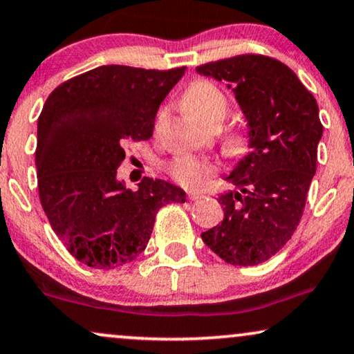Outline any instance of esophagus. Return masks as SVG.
<instances>
[{
  "label": "esophagus",
  "instance_id": "1",
  "mask_svg": "<svg viewBox=\"0 0 354 354\" xmlns=\"http://www.w3.org/2000/svg\"><path fill=\"white\" fill-rule=\"evenodd\" d=\"M189 199L191 201H199V199H202V197H204V194H202V192H196V191H192V192H189Z\"/></svg>",
  "mask_w": 354,
  "mask_h": 354
}]
</instances>
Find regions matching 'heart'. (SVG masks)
I'll return each mask as SVG.
<instances>
[{
    "mask_svg": "<svg viewBox=\"0 0 354 354\" xmlns=\"http://www.w3.org/2000/svg\"><path fill=\"white\" fill-rule=\"evenodd\" d=\"M183 105L196 120L212 128H218L228 113V98L223 91L207 79L194 81L183 95ZM167 110L162 108L157 115V122H162ZM225 150L234 160H244L252 152V140L246 129H232L225 136ZM168 173L174 181L186 187L199 186L207 176L215 173V167L204 158L194 155H178L168 163Z\"/></svg>",
    "mask_w": 354,
    "mask_h": 354,
    "instance_id": "b5f03b06",
    "label": "heart"
}]
</instances>
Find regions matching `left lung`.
Returning <instances> with one entry per match:
<instances>
[{
    "instance_id": "obj_1",
    "label": "left lung",
    "mask_w": 354,
    "mask_h": 354,
    "mask_svg": "<svg viewBox=\"0 0 354 354\" xmlns=\"http://www.w3.org/2000/svg\"><path fill=\"white\" fill-rule=\"evenodd\" d=\"M233 87L248 120L252 152L226 176L223 221L202 241L232 266H257L290 241L303 216L322 138L319 106L281 61L246 53L197 66Z\"/></svg>"
}]
</instances>
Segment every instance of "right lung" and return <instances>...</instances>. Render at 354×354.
I'll use <instances>...</instances> for the list:
<instances>
[{"mask_svg": "<svg viewBox=\"0 0 354 354\" xmlns=\"http://www.w3.org/2000/svg\"><path fill=\"white\" fill-rule=\"evenodd\" d=\"M100 66L59 84L37 128L39 196L66 249L92 268H116L147 246L163 205L186 202L181 187L144 176L138 191L116 180L129 142L149 140L160 103L185 74Z\"/></svg>", "mask_w": 354, "mask_h": 354, "instance_id": "right-lung-1", "label": "right lung"}]
</instances>
